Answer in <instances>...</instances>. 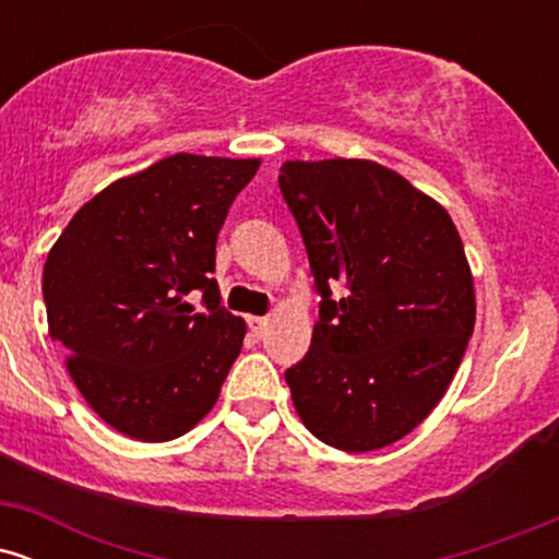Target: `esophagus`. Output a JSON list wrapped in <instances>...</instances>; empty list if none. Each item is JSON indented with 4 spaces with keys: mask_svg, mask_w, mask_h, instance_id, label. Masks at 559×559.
Here are the masks:
<instances>
[{
    "mask_svg": "<svg viewBox=\"0 0 559 559\" xmlns=\"http://www.w3.org/2000/svg\"><path fill=\"white\" fill-rule=\"evenodd\" d=\"M247 325H249V331L254 333V336H262V333H265V329H267V318H260V316H249L247 318Z\"/></svg>",
    "mask_w": 559,
    "mask_h": 559,
    "instance_id": "obj_1",
    "label": "esophagus"
}]
</instances>
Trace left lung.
<instances>
[{
	"instance_id": "obj_1",
	"label": "left lung",
	"mask_w": 559,
	"mask_h": 559,
	"mask_svg": "<svg viewBox=\"0 0 559 559\" xmlns=\"http://www.w3.org/2000/svg\"><path fill=\"white\" fill-rule=\"evenodd\" d=\"M278 186L320 294L310 352L286 370L294 409L344 452L394 444L447 394L476 325L463 239L373 159H286Z\"/></svg>"
}]
</instances>
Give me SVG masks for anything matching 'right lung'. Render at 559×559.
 I'll list each match as a JSON object with an SVG mask.
<instances>
[{"label": "right lung", "mask_w": 559, "mask_h": 559, "mask_svg": "<svg viewBox=\"0 0 559 559\" xmlns=\"http://www.w3.org/2000/svg\"><path fill=\"white\" fill-rule=\"evenodd\" d=\"M258 168L260 159L165 157L88 199L49 249V336L115 431L170 441L215 407L247 333L210 278L215 241Z\"/></svg>", "instance_id": "1"}]
</instances>
